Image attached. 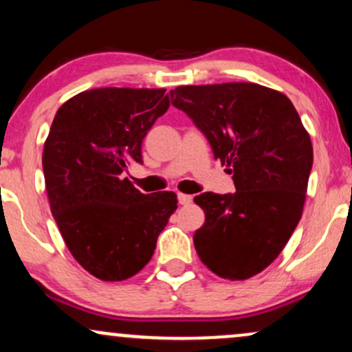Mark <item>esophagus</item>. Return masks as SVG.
<instances>
[{
    "mask_svg": "<svg viewBox=\"0 0 352 352\" xmlns=\"http://www.w3.org/2000/svg\"><path fill=\"white\" fill-rule=\"evenodd\" d=\"M192 195H185V193H179V204L180 205H190L192 204Z\"/></svg>",
    "mask_w": 352,
    "mask_h": 352,
    "instance_id": "34e87169",
    "label": "esophagus"
}]
</instances>
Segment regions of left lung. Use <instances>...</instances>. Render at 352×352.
<instances>
[{
	"instance_id": "obj_1",
	"label": "left lung",
	"mask_w": 352,
	"mask_h": 352,
	"mask_svg": "<svg viewBox=\"0 0 352 352\" xmlns=\"http://www.w3.org/2000/svg\"><path fill=\"white\" fill-rule=\"evenodd\" d=\"M172 106L207 137L236 192H205L193 201L205 223L193 243L208 270L248 280L276 260L301 220L313 145L292 100L253 82L180 86Z\"/></svg>"
}]
</instances>
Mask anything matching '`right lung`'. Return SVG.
<instances>
[{
    "label": "right lung",
    "instance_id": "1",
    "mask_svg": "<svg viewBox=\"0 0 352 352\" xmlns=\"http://www.w3.org/2000/svg\"><path fill=\"white\" fill-rule=\"evenodd\" d=\"M168 106L165 89L100 87L71 98L52 120L43 152L51 213L74 260L102 281L139 273L177 210L173 192L145 195L124 179Z\"/></svg>",
    "mask_w": 352,
    "mask_h": 352
}]
</instances>
